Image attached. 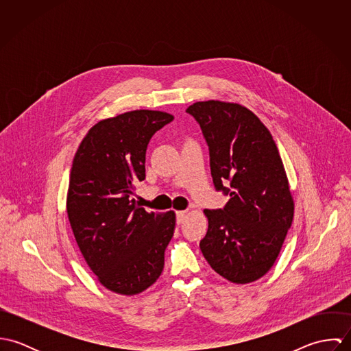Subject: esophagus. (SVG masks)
<instances>
[{"label":"esophagus","instance_id":"1","mask_svg":"<svg viewBox=\"0 0 351 351\" xmlns=\"http://www.w3.org/2000/svg\"><path fill=\"white\" fill-rule=\"evenodd\" d=\"M186 215H188V212H186V210H178V212H177V223H178V224H180V223H182V221L185 220Z\"/></svg>","mask_w":351,"mask_h":351}]
</instances>
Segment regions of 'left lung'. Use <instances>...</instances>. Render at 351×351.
<instances>
[{
  "label": "left lung",
  "mask_w": 351,
  "mask_h": 351,
  "mask_svg": "<svg viewBox=\"0 0 351 351\" xmlns=\"http://www.w3.org/2000/svg\"><path fill=\"white\" fill-rule=\"evenodd\" d=\"M209 146L215 188L230 195L224 209H204L200 242L210 267L234 284H250L274 265L293 221L295 201L276 142L265 124L238 102L188 106ZM230 181L227 190L222 182Z\"/></svg>",
  "instance_id": "1"
}]
</instances>
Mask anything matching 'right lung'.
<instances>
[{
    "label": "right lung",
    "instance_id": "obj_1",
    "mask_svg": "<svg viewBox=\"0 0 351 351\" xmlns=\"http://www.w3.org/2000/svg\"><path fill=\"white\" fill-rule=\"evenodd\" d=\"M174 119L136 109L95 124L75 152L67 189L69 221L88 266L110 292L135 296L159 278L176 213L138 206L151 136Z\"/></svg>",
    "mask_w": 351,
    "mask_h": 351
}]
</instances>
